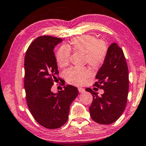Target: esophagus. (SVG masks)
<instances>
[{
	"label": "esophagus",
	"mask_w": 146,
	"mask_h": 146,
	"mask_svg": "<svg viewBox=\"0 0 146 146\" xmlns=\"http://www.w3.org/2000/svg\"><path fill=\"white\" fill-rule=\"evenodd\" d=\"M78 92L80 93H84L85 92V90H84V88H78Z\"/></svg>",
	"instance_id": "34e87169"
}]
</instances>
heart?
<instances>
[{"instance_id":"heart-1","label":"heart","mask_w":146,"mask_h":146,"mask_svg":"<svg viewBox=\"0 0 146 146\" xmlns=\"http://www.w3.org/2000/svg\"><path fill=\"white\" fill-rule=\"evenodd\" d=\"M77 52L84 54L86 63L93 69L102 66L107 59L108 47L107 44L92 35H84L76 37L70 43L58 48L56 60L60 68L69 64L70 52ZM90 72L86 68H71L65 72L64 77L68 84L81 86L90 77Z\"/></svg>"}]
</instances>
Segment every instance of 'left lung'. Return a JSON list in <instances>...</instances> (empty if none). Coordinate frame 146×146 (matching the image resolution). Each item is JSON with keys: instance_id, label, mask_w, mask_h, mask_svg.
Masks as SVG:
<instances>
[{"instance_id": "8db88e82", "label": "left lung", "mask_w": 146, "mask_h": 146, "mask_svg": "<svg viewBox=\"0 0 146 146\" xmlns=\"http://www.w3.org/2000/svg\"><path fill=\"white\" fill-rule=\"evenodd\" d=\"M96 78L97 82L94 86L103 89L104 93L98 96V93L90 88L86 90L93 96L92 103L89 109L91 118L101 124L113 123L123 113L129 89L125 56L123 50L116 43L109 46L106 60Z\"/></svg>"}]
</instances>
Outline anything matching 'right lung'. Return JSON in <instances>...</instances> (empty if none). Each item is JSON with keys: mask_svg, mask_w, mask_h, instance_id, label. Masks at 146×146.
Returning a JSON list of instances; mask_svg holds the SVG:
<instances>
[{"mask_svg": "<svg viewBox=\"0 0 146 146\" xmlns=\"http://www.w3.org/2000/svg\"><path fill=\"white\" fill-rule=\"evenodd\" d=\"M61 38L43 35L36 38L27 48L24 60V88L27 107L35 120L43 127L56 129L66 123L70 106L78 95L70 85L57 94L51 88L58 77L53 52ZM64 84H63V86Z\"/></svg>", "mask_w": 146, "mask_h": 146, "instance_id": "right-lung-1", "label": "right lung"}]
</instances>
